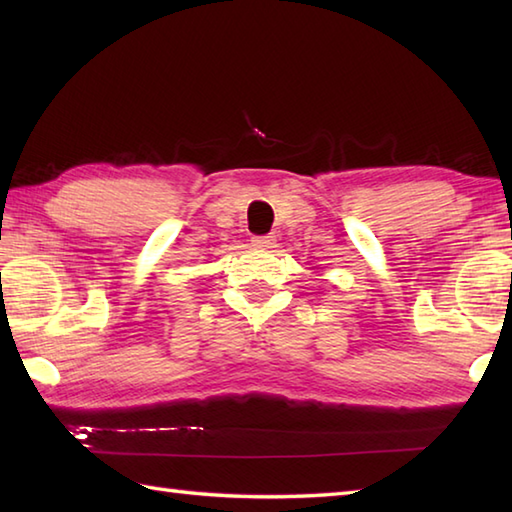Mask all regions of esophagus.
<instances>
[{
	"label": "esophagus",
	"instance_id": "1",
	"mask_svg": "<svg viewBox=\"0 0 512 512\" xmlns=\"http://www.w3.org/2000/svg\"><path fill=\"white\" fill-rule=\"evenodd\" d=\"M275 242H277V237L270 235V233L253 237V244L259 246V248H275Z\"/></svg>",
	"mask_w": 512,
	"mask_h": 512
}]
</instances>
